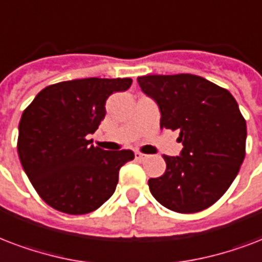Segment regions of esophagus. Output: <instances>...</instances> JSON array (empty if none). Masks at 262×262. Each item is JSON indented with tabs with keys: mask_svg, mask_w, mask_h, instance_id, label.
I'll return each instance as SVG.
<instances>
[{
	"mask_svg": "<svg viewBox=\"0 0 262 262\" xmlns=\"http://www.w3.org/2000/svg\"><path fill=\"white\" fill-rule=\"evenodd\" d=\"M135 158L137 159V161H144V159L148 158V155H145V154H141V152H136Z\"/></svg>",
	"mask_w": 262,
	"mask_h": 262,
	"instance_id": "esophagus-1",
	"label": "esophagus"
}]
</instances>
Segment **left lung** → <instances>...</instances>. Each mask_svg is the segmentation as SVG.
Instances as JSON below:
<instances>
[{
    "label": "left lung",
    "mask_w": 262,
    "mask_h": 262,
    "mask_svg": "<svg viewBox=\"0 0 262 262\" xmlns=\"http://www.w3.org/2000/svg\"><path fill=\"white\" fill-rule=\"evenodd\" d=\"M141 91L157 101L161 129L179 130L180 157L163 155L166 170L148 180L162 206L177 213L210 207L232 184L246 155V121L227 89L192 74L144 75Z\"/></svg>",
    "instance_id": "left-lung-1"
}]
</instances>
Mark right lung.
<instances>
[{"label": "right lung", "instance_id": "obj_1", "mask_svg": "<svg viewBox=\"0 0 262 262\" xmlns=\"http://www.w3.org/2000/svg\"><path fill=\"white\" fill-rule=\"evenodd\" d=\"M130 78H83L49 85L23 111L17 154L42 201L67 214H86L110 199L130 149L104 151L86 136L105 117V100Z\"/></svg>", "mask_w": 262, "mask_h": 262}]
</instances>
